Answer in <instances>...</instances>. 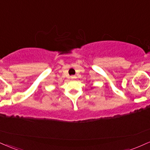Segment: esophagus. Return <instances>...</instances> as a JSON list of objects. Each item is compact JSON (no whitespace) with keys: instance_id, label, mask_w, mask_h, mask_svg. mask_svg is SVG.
<instances>
[{"instance_id":"esophagus-1","label":"esophagus","mask_w":150,"mask_h":150,"mask_svg":"<svg viewBox=\"0 0 150 150\" xmlns=\"http://www.w3.org/2000/svg\"><path fill=\"white\" fill-rule=\"evenodd\" d=\"M70 78L73 79H73H75V78H76V77H75V76H71V77H70Z\"/></svg>"}]
</instances>
